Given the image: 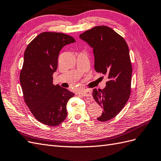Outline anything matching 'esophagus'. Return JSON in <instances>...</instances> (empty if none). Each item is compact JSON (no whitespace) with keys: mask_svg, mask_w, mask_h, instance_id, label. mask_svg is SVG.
Returning a JSON list of instances; mask_svg holds the SVG:
<instances>
[{"mask_svg":"<svg viewBox=\"0 0 161 161\" xmlns=\"http://www.w3.org/2000/svg\"><path fill=\"white\" fill-rule=\"evenodd\" d=\"M80 93L84 97H91V92L89 90H87V89H85V90H82L81 91H80Z\"/></svg>","mask_w":161,"mask_h":161,"instance_id":"34e87169","label":"esophagus"}]
</instances>
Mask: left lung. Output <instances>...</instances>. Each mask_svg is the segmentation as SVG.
<instances>
[{
    "instance_id": "1",
    "label": "left lung",
    "mask_w": 161,
    "mask_h": 161,
    "mask_svg": "<svg viewBox=\"0 0 161 161\" xmlns=\"http://www.w3.org/2000/svg\"><path fill=\"white\" fill-rule=\"evenodd\" d=\"M79 36L93 48L96 72L108 79L103 90L92 91L94 99L103 109L97 119L107 121L124 108L131 93L132 67L128 46L122 36L105 25L92 27Z\"/></svg>"
}]
</instances>
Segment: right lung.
I'll use <instances>...</instances> for the list:
<instances>
[{"label": "right lung", "mask_w": 161, "mask_h": 161, "mask_svg": "<svg viewBox=\"0 0 161 161\" xmlns=\"http://www.w3.org/2000/svg\"><path fill=\"white\" fill-rule=\"evenodd\" d=\"M75 42L62 33L43 32L29 43L24 53L20 83L26 105L35 118L50 126L61 124L67 116L66 105L73 92L53 84L59 52Z\"/></svg>", "instance_id": "1"}]
</instances>
